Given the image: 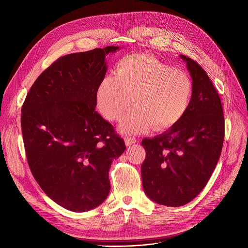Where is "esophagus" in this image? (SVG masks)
<instances>
[{
	"label": "esophagus",
	"mask_w": 248,
	"mask_h": 248,
	"mask_svg": "<svg viewBox=\"0 0 248 248\" xmlns=\"http://www.w3.org/2000/svg\"><path fill=\"white\" fill-rule=\"evenodd\" d=\"M137 141H138L137 139L132 138V137H125V138H124V142H125L126 147H129V146H132V145L136 144Z\"/></svg>",
	"instance_id": "1"
}]
</instances>
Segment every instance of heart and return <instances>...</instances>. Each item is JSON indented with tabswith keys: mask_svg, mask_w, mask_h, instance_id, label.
I'll list each match as a JSON object with an SVG mask.
<instances>
[{
	"mask_svg": "<svg viewBox=\"0 0 248 248\" xmlns=\"http://www.w3.org/2000/svg\"><path fill=\"white\" fill-rule=\"evenodd\" d=\"M190 78L149 55L123 58L96 91L97 106L108 121H116L131 107L135 108L120 124L124 134H140L153 126L164 131L178 124L192 100Z\"/></svg>",
	"mask_w": 248,
	"mask_h": 248,
	"instance_id": "obj_1",
	"label": "heart"
}]
</instances>
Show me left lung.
I'll list each match as a JSON object with an SVG mask.
<instances>
[{
    "mask_svg": "<svg viewBox=\"0 0 248 248\" xmlns=\"http://www.w3.org/2000/svg\"><path fill=\"white\" fill-rule=\"evenodd\" d=\"M192 78L190 107L178 124L141 146L142 188L154 202L183 206L192 201L209 181L222 151V104L209 76L193 59L180 55Z\"/></svg>",
    "mask_w": 248,
    "mask_h": 248,
    "instance_id": "8db88e82",
    "label": "left lung"
}]
</instances>
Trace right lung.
<instances>
[{"mask_svg":"<svg viewBox=\"0 0 248 248\" xmlns=\"http://www.w3.org/2000/svg\"><path fill=\"white\" fill-rule=\"evenodd\" d=\"M119 46L58 58L32 85L22 107L21 126L30 170L58 205L84 212L108 196V171L125 150L112 124L95 111L106 56Z\"/></svg>","mask_w":248,"mask_h":248,"instance_id":"add662e5","label":"right lung"}]
</instances>
